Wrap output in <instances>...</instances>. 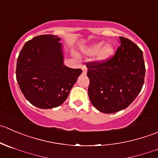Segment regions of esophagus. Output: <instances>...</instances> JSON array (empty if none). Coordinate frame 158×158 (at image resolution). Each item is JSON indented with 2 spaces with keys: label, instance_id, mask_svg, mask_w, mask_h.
<instances>
[{
  "label": "esophagus",
  "instance_id": "34e87169",
  "mask_svg": "<svg viewBox=\"0 0 158 158\" xmlns=\"http://www.w3.org/2000/svg\"><path fill=\"white\" fill-rule=\"evenodd\" d=\"M82 74L86 75V73H87L86 66H85V65H83V66H82Z\"/></svg>",
  "mask_w": 158,
  "mask_h": 158
}]
</instances>
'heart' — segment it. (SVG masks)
<instances>
[{
    "label": "heart",
    "instance_id": "1",
    "mask_svg": "<svg viewBox=\"0 0 158 158\" xmlns=\"http://www.w3.org/2000/svg\"><path fill=\"white\" fill-rule=\"evenodd\" d=\"M104 42H98V43L93 44V45L87 48L86 52L89 54L96 55V59L99 61H106L110 59L111 56L114 54V47L110 44L104 45Z\"/></svg>",
    "mask_w": 158,
    "mask_h": 158
}]
</instances>
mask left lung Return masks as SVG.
Returning a JSON list of instances; mask_svg holds the SVG:
<instances>
[{"instance_id": "1", "label": "left lung", "mask_w": 158, "mask_h": 158, "mask_svg": "<svg viewBox=\"0 0 158 158\" xmlns=\"http://www.w3.org/2000/svg\"><path fill=\"white\" fill-rule=\"evenodd\" d=\"M119 38L120 45L113 57L86 63L90 102L104 113L126 109L141 91L144 82L143 52L128 38Z\"/></svg>"}]
</instances>
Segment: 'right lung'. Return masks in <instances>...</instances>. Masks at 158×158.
<instances>
[{
    "instance_id": "obj_1",
    "label": "right lung",
    "mask_w": 158,
    "mask_h": 158,
    "mask_svg": "<svg viewBox=\"0 0 158 158\" xmlns=\"http://www.w3.org/2000/svg\"><path fill=\"white\" fill-rule=\"evenodd\" d=\"M60 38L38 35L24 44L17 61L16 79L24 97L41 109L63 103L82 73L64 65Z\"/></svg>"
}]
</instances>
